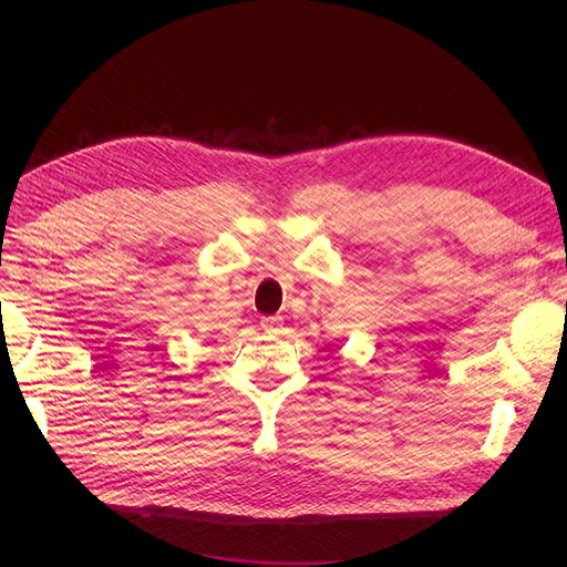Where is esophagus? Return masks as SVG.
Returning <instances> with one entry per match:
<instances>
[{"label": "esophagus", "mask_w": 567, "mask_h": 567, "mask_svg": "<svg viewBox=\"0 0 567 567\" xmlns=\"http://www.w3.org/2000/svg\"><path fill=\"white\" fill-rule=\"evenodd\" d=\"M261 329L266 333H278L282 329V317H261Z\"/></svg>", "instance_id": "34e87169"}]
</instances>
